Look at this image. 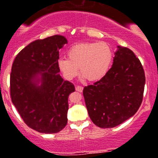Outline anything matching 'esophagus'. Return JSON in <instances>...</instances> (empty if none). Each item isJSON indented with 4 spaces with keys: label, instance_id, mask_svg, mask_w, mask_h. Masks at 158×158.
<instances>
[{
    "label": "esophagus",
    "instance_id": "34e87169",
    "mask_svg": "<svg viewBox=\"0 0 158 158\" xmlns=\"http://www.w3.org/2000/svg\"><path fill=\"white\" fill-rule=\"evenodd\" d=\"M76 90H77V91H79V92H82L83 87L79 86V85H77V86H76Z\"/></svg>",
    "mask_w": 158,
    "mask_h": 158
}]
</instances>
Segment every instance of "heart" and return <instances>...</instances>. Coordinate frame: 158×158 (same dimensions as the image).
<instances>
[{"instance_id": "1", "label": "heart", "mask_w": 158, "mask_h": 158, "mask_svg": "<svg viewBox=\"0 0 158 158\" xmlns=\"http://www.w3.org/2000/svg\"><path fill=\"white\" fill-rule=\"evenodd\" d=\"M68 59H59L58 66L64 77L71 80L79 73L89 81L102 79L108 72L113 60V52L106 42L81 43L68 50Z\"/></svg>"}]
</instances>
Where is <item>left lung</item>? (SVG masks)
Listing matches in <instances>:
<instances>
[{
    "label": "left lung",
    "mask_w": 158,
    "mask_h": 158,
    "mask_svg": "<svg viewBox=\"0 0 158 158\" xmlns=\"http://www.w3.org/2000/svg\"><path fill=\"white\" fill-rule=\"evenodd\" d=\"M117 48L106 75L83 90L90 118L100 128H114L125 122L135 115L143 101V65L130 49Z\"/></svg>",
    "instance_id": "8db88e82"
}]
</instances>
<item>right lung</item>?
Returning <instances> with one entry per match:
<instances>
[{
  "mask_svg": "<svg viewBox=\"0 0 158 158\" xmlns=\"http://www.w3.org/2000/svg\"><path fill=\"white\" fill-rule=\"evenodd\" d=\"M67 43L59 35L36 40L19 52L12 64V102L23 122L40 133H57L68 123V97L75 87L61 78L58 66L59 50Z\"/></svg>",
  "mask_w": 158,
  "mask_h": 158,
  "instance_id": "1",
  "label": "right lung"
}]
</instances>
